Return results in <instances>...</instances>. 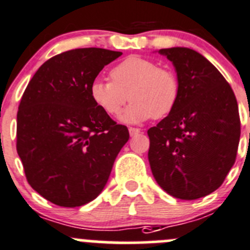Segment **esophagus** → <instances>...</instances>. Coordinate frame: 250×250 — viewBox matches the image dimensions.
<instances>
[{
    "label": "esophagus",
    "instance_id": "obj_1",
    "mask_svg": "<svg viewBox=\"0 0 250 250\" xmlns=\"http://www.w3.org/2000/svg\"><path fill=\"white\" fill-rule=\"evenodd\" d=\"M139 132H140V129H138V128H134V127H130L129 128L130 137H135V135H137Z\"/></svg>",
    "mask_w": 250,
    "mask_h": 250
}]
</instances>
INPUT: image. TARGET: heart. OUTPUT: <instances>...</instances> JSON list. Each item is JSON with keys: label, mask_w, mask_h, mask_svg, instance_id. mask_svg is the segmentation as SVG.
Instances as JSON below:
<instances>
[{"label": "heart", "mask_w": 250, "mask_h": 250, "mask_svg": "<svg viewBox=\"0 0 250 250\" xmlns=\"http://www.w3.org/2000/svg\"><path fill=\"white\" fill-rule=\"evenodd\" d=\"M110 76L111 81L95 79L91 83L90 96L99 108L112 117L122 112L128 99L133 101L123 115L125 122L166 117L179 100L177 74L147 58H125L113 67Z\"/></svg>", "instance_id": "obj_1"}]
</instances>
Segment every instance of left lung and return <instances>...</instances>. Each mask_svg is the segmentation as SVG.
<instances>
[{"label": "left lung", "instance_id": "8db88e82", "mask_svg": "<svg viewBox=\"0 0 250 250\" xmlns=\"http://www.w3.org/2000/svg\"><path fill=\"white\" fill-rule=\"evenodd\" d=\"M176 68V107L147 130L151 172L169 195L194 200L216 190L233 166L241 137L238 105L216 67L187 47L161 48Z\"/></svg>", "mask_w": 250, "mask_h": 250}]
</instances>
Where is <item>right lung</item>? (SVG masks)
I'll use <instances>...</instances> for the list:
<instances>
[{"label": "right lung", "instance_id": "1", "mask_svg": "<svg viewBox=\"0 0 250 250\" xmlns=\"http://www.w3.org/2000/svg\"><path fill=\"white\" fill-rule=\"evenodd\" d=\"M122 55L105 48H74L47 60L29 82L17 113V152L31 188L64 208L95 199L129 139L94 104L90 85Z\"/></svg>", "mask_w": 250, "mask_h": 250}]
</instances>
